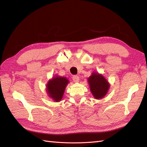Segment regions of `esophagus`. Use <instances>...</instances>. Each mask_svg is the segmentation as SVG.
<instances>
[{"label":"esophagus","mask_w":147,"mask_h":147,"mask_svg":"<svg viewBox=\"0 0 147 147\" xmlns=\"http://www.w3.org/2000/svg\"><path fill=\"white\" fill-rule=\"evenodd\" d=\"M73 80L74 82H79V76H76V75H74L73 76Z\"/></svg>","instance_id":"esophagus-1"}]
</instances>
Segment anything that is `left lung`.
<instances>
[{
    "label": "left lung",
    "mask_w": 147,
    "mask_h": 147,
    "mask_svg": "<svg viewBox=\"0 0 147 147\" xmlns=\"http://www.w3.org/2000/svg\"><path fill=\"white\" fill-rule=\"evenodd\" d=\"M90 90L96 99L103 98L107 93L109 84L100 74L93 73L88 78Z\"/></svg>",
    "instance_id": "8db88e82"
}]
</instances>
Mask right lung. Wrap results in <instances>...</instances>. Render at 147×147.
Masks as SVG:
<instances>
[{
	"label": "right lung",
	"instance_id": "obj_1",
	"mask_svg": "<svg viewBox=\"0 0 147 147\" xmlns=\"http://www.w3.org/2000/svg\"><path fill=\"white\" fill-rule=\"evenodd\" d=\"M67 83L68 80L64 77L57 76L50 80L47 85L49 96L56 102L61 100Z\"/></svg>",
	"mask_w": 147,
	"mask_h": 147
}]
</instances>
